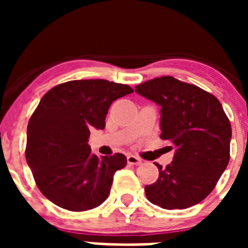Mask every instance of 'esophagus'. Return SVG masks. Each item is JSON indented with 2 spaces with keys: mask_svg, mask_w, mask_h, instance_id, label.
Segmentation results:
<instances>
[{
  "mask_svg": "<svg viewBox=\"0 0 248 248\" xmlns=\"http://www.w3.org/2000/svg\"><path fill=\"white\" fill-rule=\"evenodd\" d=\"M126 161H128V164H130V165H140V164H141V160H140L139 157L130 154L126 156Z\"/></svg>",
  "mask_w": 248,
  "mask_h": 248,
  "instance_id": "obj_1",
  "label": "esophagus"
}]
</instances>
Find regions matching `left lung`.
<instances>
[{
    "label": "left lung",
    "mask_w": 248,
    "mask_h": 248,
    "mask_svg": "<svg viewBox=\"0 0 248 248\" xmlns=\"http://www.w3.org/2000/svg\"><path fill=\"white\" fill-rule=\"evenodd\" d=\"M135 92L161 107L160 138L175 146L171 164H156L159 177L145 186L146 198L166 210L201 202L230 160L232 131L222 105L198 85L169 76L141 83Z\"/></svg>",
    "instance_id": "8db88e82"
}]
</instances>
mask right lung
<instances>
[{"label":"right lung","mask_w":248,"mask_h":248,"mask_svg":"<svg viewBox=\"0 0 248 248\" xmlns=\"http://www.w3.org/2000/svg\"><path fill=\"white\" fill-rule=\"evenodd\" d=\"M130 93L126 84L82 79L56 85L43 95L28 122L26 160L38 189L54 205L87 211L107 200L126 157L120 153L98 157L88 139L93 128H105L111 103Z\"/></svg>","instance_id":"obj_1"}]
</instances>
